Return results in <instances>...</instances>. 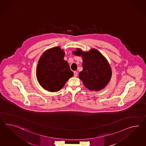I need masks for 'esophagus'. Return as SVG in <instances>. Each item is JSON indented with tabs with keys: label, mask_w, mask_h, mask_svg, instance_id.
I'll list each match as a JSON object with an SVG mask.
<instances>
[{
	"label": "esophagus",
	"mask_w": 146,
	"mask_h": 146,
	"mask_svg": "<svg viewBox=\"0 0 146 146\" xmlns=\"http://www.w3.org/2000/svg\"><path fill=\"white\" fill-rule=\"evenodd\" d=\"M77 76H78V72H76V71H75L74 72V76H75V77H76Z\"/></svg>",
	"instance_id": "34e87169"
}]
</instances>
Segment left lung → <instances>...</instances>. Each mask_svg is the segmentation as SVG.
<instances>
[{"mask_svg":"<svg viewBox=\"0 0 146 146\" xmlns=\"http://www.w3.org/2000/svg\"><path fill=\"white\" fill-rule=\"evenodd\" d=\"M72 53L82 56L83 69L79 72V78L84 86L91 91H100L104 88L112 77L111 68L105 56L95 49L84 52L77 48Z\"/></svg>","mask_w":146,"mask_h":146,"instance_id":"1","label":"left lung"}]
</instances>
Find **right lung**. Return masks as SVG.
<instances>
[{"label": "right lung", "instance_id": "obj_1", "mask_svg": "<svg viewBox=\"0 0 146 146\" xmlns=\"http://www.w3.org/2000/svg\"><path fill=\"white\" fill-rule=\"evenodd\" d=\"M65 52L60 46L48 49L38 61L36 75L38 82L45 90L51 92L60 90L74 76L67 61Z\"/></svg>", "mask_w": 146, "mask_h": 146}]
</instances>
